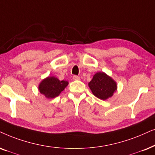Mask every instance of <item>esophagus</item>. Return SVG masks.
Segmentation results:
<instances>
[{
	"label": "esophagus",
	"mask_w": 155,
	"mask_h": 155,
	"mask_svg": "<svg viewBox=\"0 0 155 155\" xmlns=\"http://www.w3.org/2000/svg\"><path fill=\"white\" fill-rule=\"evenodd\" d=\"M73 79L74 80H79L80 78V77H78V76H77V75H74L73 77Z\"/></svg>",
	"instance_id": "obj_1"
}]
</instances>
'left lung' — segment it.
Here are the masks:
<instances>
[{
	"instance_id": "8db88e82",
	"label": "left lung",
	"mask_w": 155,
	"mask_h": 155,
	"mask_svg": "<svg viewBox=\"0 0 155 155\" xmlns=\"http://www.w3.org/2000/svg\"><path fill=\"white\" fill-rule=\"evenodd\" d=\"M94 95L100 100H106L117 91V82L104 72H98L88 83Z\"/></svg>"
}]
</instances>
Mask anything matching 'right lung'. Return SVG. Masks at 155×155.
<instances>
[{"mask_svg":"<svg viewBox=\"0 0 155 155\" xmlns=\"http://www.w3.org/2000/svg\"><path fill=\"white\" fill-rule=\"evenodd\" d=\"M66 80H60L54 76H48L40 82L38 90L48 99L58 97L68 85Z\"/></svg>","mask_w":155,"mask_h":155,"instance_id":"right-lung-1","label":"right lung"}]
</instances>
